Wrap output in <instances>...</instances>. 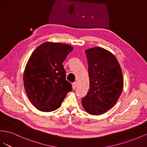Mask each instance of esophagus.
Segmentation results:
<instances>
[{
	"instance_id": "obj_1",
	"label": "esophagus",
	"mask_w": 147,
	"mask_h": 147,
	"mask_svg": "<svg viewBox=\"0 0 147 147\" xmlns=\"http://www.w3.org/2000/svg\"><path fill=\"white\" fill-rule=\"evenodd\" d=\"M77 86V82H74L72 84V87H73V89L75 90V89L76 88Z\"/></svg>"
}]
</instances>
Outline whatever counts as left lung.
<instances>
[{
  "instance_id": "obj_1",
  "label": "left lung",
  "mask_w": 147,
  "mask_h": 147,
  "mask_svg": "<svg viewBox=\"0 0 147 147\" xmlns=\"http://www.w3.org/2000/svg\"><path fill=\"white\" fill-rule=\"evenodd\" d=\"M90 85L82 105L90 115H102L118 101L123 89L122 70L115 56L96 47L86 50Z\"/></svg>"
}]
</instances>
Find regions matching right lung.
<instances>
[{"mask_svg": "<svg viewBox=\"0 0 147 147\" xmlns=\"http://www.w3.org/2000/svg\"><path fill=\"white\" fill-rule=\"evenodd\" d=\"M73 49L69 44L47 42L38 46L29 57L23 74L24 86L37 110H57L72 90L62 63Z\"/></svg>", "mask_w": 147, "mask_h": 147, "instance_id": "add662e5", "label": "right lung"}]
</instances>
